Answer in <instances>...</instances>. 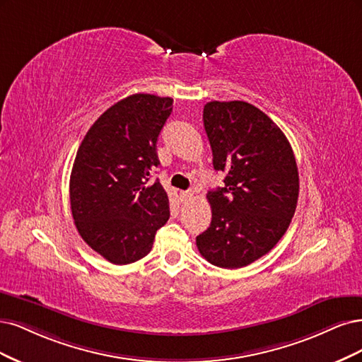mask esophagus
Returning a JSON list of instances; mask_svg holds the SVG:
<instances>
[{"instance_id": "esophagus-1", "label": "esophagus", "mask_w": 362, "mask_h": 362, "mask_svg": "<svg viewBox=\"0 0 362 362\" xmlns=\"http://www.w3.org/2000/svg\"><path fill=\"white\" fill-rule=\"evenodd\" d=\"M192 197H194V192H191V191H182L180 192V200L182 202H189Z\"/></svg>"}]
</instances>
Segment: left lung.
Returning a JSON list of instances; mask_svg holds the SVG:
<instances>
[{
	"mask_svg": "<svg viewBox=\"0 0 362 362\" xmlns=\"http://www.w3.org/2000/svg\"><path fill=\"white\" fill-rule=\"evenodd\" d=\"M204 131L224 186L207 192L212 223L197 248L218 267L238 269L269 252L295 215L299 174L283 131L243 100L207 102Z\"/></svg>",
	"mask_w": 362,
	"mask_h": 362,
	"instance_id": "obj_1",
	"label": "left lung"
}]
</instances>
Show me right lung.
Wrapping results in <instances>:
<instances>
[{
    "label": "right lung",
    "instance_id": "obj_1",
    "mask_svg": "<svg viewBox=\"0 0 362 362\" xmlns=\"http://www.w3.org/2000/svg\"><path fill=\"white\" fill-rule=\"evenodd\" d=\"M173 111L171 98L127 96L93 123L71 174V209L78 233L114 264L146 257L158 228L170 218L159 180L156 143Z\"/></svg>",
    "mask_w": 362,
    "mask_h": 362
}]
</instances>
